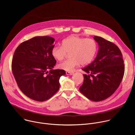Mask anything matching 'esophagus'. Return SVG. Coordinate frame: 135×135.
<instances>
[{
  "mask_svg": "<svg viewBox=\"0 0 135 135\" xmlns=\"http://www.w3.org/2000/svg\"><path fill=\"white\" fill-rule=\"evenodd\" d=\"M66 74L68 75H72L74 74V73L73 72H70V71H66Z\"/></svg>",
  "mask_w": 135,
  "mask_h": 135,
  "instance_id": "1",
  "label": "esophagus"
}]
</instances>
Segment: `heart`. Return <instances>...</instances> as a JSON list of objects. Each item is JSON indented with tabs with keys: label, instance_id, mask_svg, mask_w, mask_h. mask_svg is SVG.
<instances>
[{
	"label": "heart",
	"instance_id": "b5f03b06",
	"mask_svg": "<svg viewBox=\"0 0 135 135\" xmlns=\"http://www.w3.org/2000/svg\"><path fill=\"white\" fill-rule=\"evenodd\" d=\"M97 51V44L93 39L71 36L62 41V46H54L51 53L54 59L60 61L70 53V59L57 65V67L73 71L80 64L85 66L91 63Z\"/></svg>",
	"mask_w": 135,
	"mask_h": 135
}]
</instances>
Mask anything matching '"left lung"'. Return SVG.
Listing matches in <instances>:
<instances>
[{
  "instance_id": "1",
  "label": "left lung",
  "mask_w": 135,
  "mask_h": 135,
  "mask_svg": "<svg viewBox=\"0 0 135 135\" xmlns=\"http://www.w3.org/2000/svg\"><path fill=\"white\" fill-rule=\"evenodd\" d=\"M93 38L98 43V52L94 60L82 69L89 75L83 74L80 91L89 99L97 102L108 98L117 90L125 66L118 46L101 37L95 36Z\"/></svg>"
}]
</instances>
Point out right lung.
I'll return each mask as SVG.
<instances>
[{
	"label": "right lung",
	"instance_id": "1",
	"mask_svg": "<svg viewBox=\"0 0 135 135\" xmlns=\"http://www.w3.org/2000/svg\"><path fill=\"white\" fill-rule=\"evenodd\" d=\"M54 39L37 36L26 41L15 50L12 70L20 90L38 102L49 99L59 89V79L64 70L53 69L56 61L52 55Z\"/></svg>",
	"mask_w": 135,
	"mask_h": 135
}]
</instances>
